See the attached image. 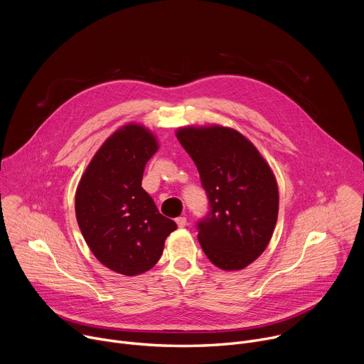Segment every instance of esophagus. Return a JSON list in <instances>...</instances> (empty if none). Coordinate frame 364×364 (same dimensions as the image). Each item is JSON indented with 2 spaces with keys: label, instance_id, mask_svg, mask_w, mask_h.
Here are the masks:
<instances>
[{
  "label": "esophagus",
  "instance_id": "obj_1",
  "mask_svg": "<svg viewBox=\"0 0 364 364\" xmlns=\"http://www.w3.org/2000/svg\"><path fill=\"white\" fill-rule=\"evenodd\" d=\"M176 223H177V226H178V228H181V229H183V228H186V225H187V219H186L184 216H180V218H177V219H176Z\"/></svg>",
  "mask_w": 364,
  "mask_h": 364
}]
</instances>
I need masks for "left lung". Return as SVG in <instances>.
I'll return each mask as SVG.
<instances>
[{
  "mask_svg": "<svg viewBox=\"0 0 364 364\" xmlns=\"http://www.w3.org/2000/svg\"><path fill=\"white\" fill-rule=\"evenodd\" d=\"M176 136L193 159L210 201L198 242L223 271H240L267 249L278 220L275 174L239 131L222 125L181 127Z\"/></svg>",
  "mask_w": 364,
  "mask_h": 364,
  "instance_id": "1",
  "label": "left lung"
}]
</instances>
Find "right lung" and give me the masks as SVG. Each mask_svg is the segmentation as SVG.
Returning a JSON list of instances; mask_svg holds the SVG:
<instances>
[{
    "instance_id": "right-lung-1",
    "label": "right lung",
    "mask_w": 364,
    "mask_h": 364,
    "mask_svg": "<svg viewBox=\"0 0 364 364\" xmlns=\"http://www.w3.org/2000/svg\"><path fill=\"white\" fill-rule=\"evenodd\" d=\"M159 148L146 127L127 124L100 145L76 188V219L90 252L121 275L149 271L177 229L141 187L145 164Z\"/></svg>"
}]
</instances>
